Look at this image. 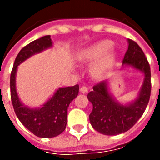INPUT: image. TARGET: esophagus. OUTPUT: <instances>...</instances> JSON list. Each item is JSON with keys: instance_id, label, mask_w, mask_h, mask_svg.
I'll use <instances>...</instances> for the list:
<instances>
[{"instance_id": "1", "label": "esophagus", "mask_w": 160, "mask_h": 160, "mask_svg": "<svg viewBox=\"0 0 160 160\" xmlns=\"http://www.w3.org/2000/svg\"><path fill=\"white\" fill-rule=\"evenodd\" d=\"M80 92L81 93H87L88 92V88L87 87H81L80 89Z\"/></svg>"}]
</instances>
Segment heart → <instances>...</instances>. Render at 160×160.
Masks as SVG:
<instances>
[{"mask_svg":"<svg viewBox=\"0 0 160 160\" xmlns=\"http://www.w3.org/2000/svg\"><path fill=\"white\" fill-rule=\"evenodd\" d=\"M111 47H112V43L110 41H101L89 46L87 49H83L80 53L78 58L83 63L92 62L98 59L97 62L92 67V72L94 74H98L102 71H104L113 60V55L111 53H107L106 55H103ZM103 55L104 56L103 57ZM99 58L100 59H99Z\"/></svg>","mask_w":160,"mask_h":160,"instance_id":"1","label":"heart"}]
</instances>
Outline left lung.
<instances>
[{
    "mask_svg": "<svg viewBox=\"0 0 160 160\" xmlns=\"http://www.w3.org/2000/svg\"><path fill=\"white\" fill-rule=\"evenodd\" d=\"M128 48L124 55L122 67L131 66L144 73V82L138 98L132 103L121 104L109 93L107 82L103 80L96 84L87 95L92 104L89 115L95 130L105 135H116L126 132L136 123L144 113L151 95V69L141 47L128 39Z\"/></svg>",
    "mask_w": 160,
    "mask_h": 160,
    "instance_id": "obj_1",
    "label": "left lung"
}]
</instances>
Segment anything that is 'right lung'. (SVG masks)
Wrapping results in <instances>:
<instances>
[{
  "label": "right lung",
  "instance_id": "1",
  "mask_svg": "<svg viewBox=\"0 0 160 160\" xmlns=\"http://www.w3.org/2000/svg\"><path fill=\"white\" fill-rule=\"evenodd\" d=\"M51 46L52 41L49 35L34 40L25 46L16 56L10 76L11 100L17 118L28 130L41 138L55 137L65 130L68 108L79 93V85L59 88L51 98L38 109L26 107L19 100L15 87L17 68L30 56Z\"/></svg>",
  "mask_w": 160,
  "mask_h": 160
}]
</instances>
